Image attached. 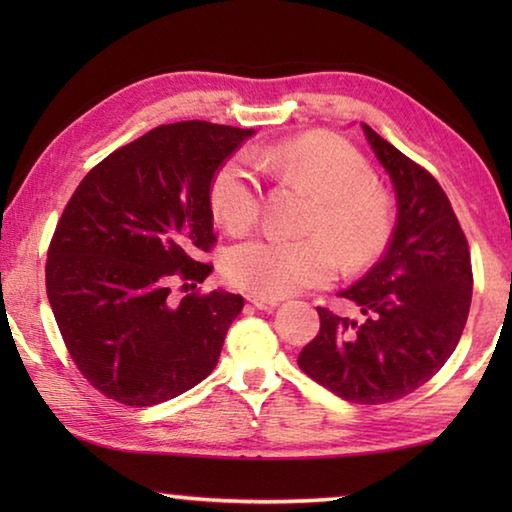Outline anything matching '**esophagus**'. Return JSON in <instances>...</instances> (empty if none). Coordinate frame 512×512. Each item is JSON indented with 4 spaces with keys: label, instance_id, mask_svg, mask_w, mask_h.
Here are the masks:
<instances>
[{
    "label": "esophagus",
    "instance_id": "obj_1",
    "mask_svg": "<svg viewBox=\"0 0 512 512\" xmlns=\"http://www.w3.org/2000/svg\"><path fill=\"white\" fill-rule=\"evenodd\" d=\"M246 300L250 305L257 307V309H264V311H271L273 307H277V298H264V296H255V293H248Z\"/></svg>",
    "mask_w": 512,
    "mask_h": 512
}]
</instances>
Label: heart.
I'll use <instances>...</instances> for the list:
<instances>
[{
    "label": "heart",
    "mask_w": 512,
    "mask_h": 512,
    "mask_svg": "<svg viewBox=\"0 0 512 512\" xmlns=\"http://www.w3.org/2000/svg\"><path fill=\"white\" fill-rule=\"evenodd\" d=\"M259 164L305 185L316 205L305 223L307 237L259 235L232 246L225 275L235 287L264 298L325 287L341 271L368 266L384 253L393 232V203L368 160L334 133H307L268 146ZM210 205L230 232H244L262 212V183L244 160L216 169Z\"/></svg>",
    "instance_id": "heart-1"
}]
</instances>
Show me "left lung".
Here are the masks:
<instances>
[{
  "instance_id": "8db88e82",
  "label": "left lung",
  "mask_w": 512,
  "mask_h": 512,
  "mask_svg": "<svg viewBox=\"0 0 512 512\" xmlns=\"http://www.w3.org/2000/svg\"><path fill=\"white\" fill-rule=\"evenodd\" d=\"M391 176L397 225L384 257L339 296L357 320L318 307L320 329L300 370L354 404L402 400L436 375L461 341L472 302V259L447 194L431 173L361 124Z\"/></svg>"
}]
</instances>
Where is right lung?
Listing matches in <instances>:
<instances>
[{"mask_svg": "<svg viewBox=\"0 0 512 512\" xmlns=\"http://www.w3.org/2000/svg\"><path fill=\"white\" fill-rule=\"evenodd\" d=\"M253 133L198 119L158 126L92 167L67 201L47 298L69 357L108 400H173L219 361L244 298L198 289L216 246L210 185Z\"/></svg>", "mask_w": 512, "mask_h": 512, "instance_id": "1", "label": "right lung"}]
</instances>
